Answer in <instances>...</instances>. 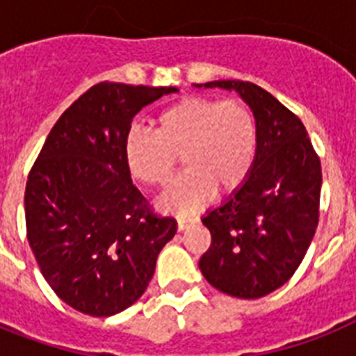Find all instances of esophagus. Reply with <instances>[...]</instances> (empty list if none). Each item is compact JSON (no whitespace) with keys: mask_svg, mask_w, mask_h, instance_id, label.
<instances>
[{"mask_svg":"<svg viewBox=\"0 0 356 356\" xmlns=\"http://www.w3.org/2000/svg\"><path fill=\"white\" fill-rule=\"evenodd\" d=\"M194 223H197V218H195V216H177V229H179V231H184V229L192 227Z\"/></svg>","mask_w":356,"mask_h":356,"instance_id":"1","label":"esophagus"}]
</instances>
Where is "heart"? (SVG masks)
Returning a JSON list of instances; mask_svg holds the SVG:
<instances>
[{"label":"heart","instance_id":"obj_1","mask_svg":"<svg viewBox=\"0 0 356 356\" xmlns=\"http://www.w3.org/2000/svg\"><path fill=\"white\" fill-rule=\"evenodd\" d=\"M123 153L131 175L149 186L170 183L181 156L186 172L159 205L186 214L205 205L214 188L229 194L245 183L257 156V122L240 99L190 96L156 116L155 133L131 129Z\"/></svg>","mask_w":356,"mask_h":356}]
</instances>
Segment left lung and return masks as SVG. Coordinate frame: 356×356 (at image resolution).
Returning a JSON list of instances; mask_svg holds the SVG:
<instances>
[{
	"instance_id": "8db88e82",
	"label": "left lung",
	"mask_w": 356,
	"mask_h": 356,
	"mask_svg": "<svg viewBox=\"0 0 356 356\" xmlns=\"http://www.w3.org/2000/svg\"><path fill=\"white\" fill-rule=\"evenodd\" d=\"M195 86L234 90L257 122V156L249 177L201 218L212 242L200 270L227 296L264 298L296 273L314 238L320 159L301 120L264 88L248 81Z\"/></svg>"
}]
</instances>
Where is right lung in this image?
I'll list each match as a JSON object with an SVG mask.
<instances>
[{
	"mask_svg": "<svg viewBox=\"0 0 356 356\" xmlns=\"http://www.w3.org/2000/svg\"><path fill=\"white\" fill-rule=\"evenodd\" d=\"M172 92L94 85L57 120L31 168L27 240L53 292L83 314L107 318L136 303L177 233L134 186L123 153L134 116Z\"/></svg>",
	"mask_w": 356,
	"mask_h": 356,
	"instance_id": "right-lung-1",
	"label": "right lung"
}]
</instances>
